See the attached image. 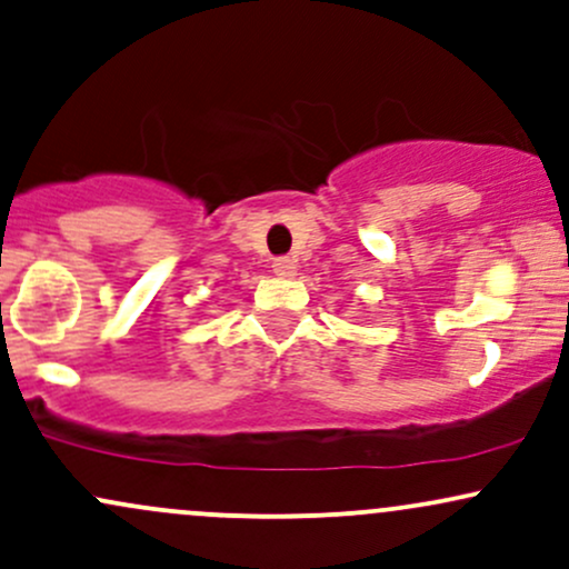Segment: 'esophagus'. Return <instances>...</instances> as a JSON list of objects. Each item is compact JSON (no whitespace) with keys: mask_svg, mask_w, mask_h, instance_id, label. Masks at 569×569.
<instances>
[{"mask_svg":"<svg viewBox=\"0 0 569 569\" xmlns=\"http://www.w3.org/2000/svg\"><path fill=\"white\" fill-rule=\"evenodd\" d=\"M272 272L280 278H293L297 276V262H293L291 257H278L276 262H272Z\"/></svg>","mask_w":569,"mask_h":569,"instance_id":"34e87169","label":"esophagus"}]
</instances>
